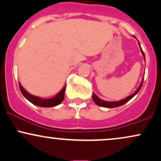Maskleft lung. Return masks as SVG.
Returning <instances> with one entry per match:
<instances>
[{"instance_id":"obj_1","label":"left lung","mask_w":161,"mask_h":161,"mask_svg":"<svg viewBox=\"0 0 161 161\" xmlns=\"http://www.w3.org/2000/svg\"><path fill=\"white\" fill-rule=\"evenodd\" d=\"M135 38H136V37H135ZM138 45H139V46H140L139 42H138ZM140 47H141V46H140ZM141 51H142V54H143L144 57H145V53H144L143 51H142V47H141ZM143 81H144V78L142 79V81L141 84H140V86L138 88V89L136 90V91L134 93L132 94V95H129V97H125V98L123 99V100H120V101H103V100L100 99L99 97H97V96L96 95L95 93H93V95H92V98H93V101H95V104H97V105H98V106L103 107V108H117V107H119V106H121V105H123L124 104H125V103H126L127 101H129V100L132 99V97H133L134 96L136 95V94H137L138 92L140 91V89H141V88H142V84H143Z\"/></svg>"}]
</instances>
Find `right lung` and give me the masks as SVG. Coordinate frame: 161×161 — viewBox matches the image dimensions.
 Instances as JSON below:
<instances>
[{
    "mask_svg": "<svg viewBox=\"0 0 161 161\" xmlns=\"http://www.w3.org/2000/svg\"><path fill=\"white\" fill-rule=\"evenodd\" d=\"M19 89L22 92L24 97L26 98L28 101H30L33 104L37 105V106L42 107V108H51V107H54L57 105L60 104V103L64 101V93H65L66 86L62 88V90L59 92L56 96L50 99H43L39 97H36V96L30 95L29 92H27L23 88V87L19 84Z\"/></svg>",
    "mask_w": 161,
    "mask_h": 161,
    "instance_id": "1",
    "label": "right lung"
}]
</instances>
